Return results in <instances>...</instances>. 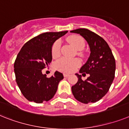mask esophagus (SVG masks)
Masks as SVG:
<instances>
[{
    "label": "esophagus",
    "instance_id": "esophagus-1",
    "mask_svg": "<svg viewBox=\"0 0 129 129\" xmlns=\"http://www.w3.org/2000/svg\"><path fill=\"white\" fill-rule=\"evenodd\" d=\"M70 75L69 74V73H63V76H64L65 77H69Z\"/></svg>",
    "mask_w": 129,
    "mask_h": 129
}]
</instances>
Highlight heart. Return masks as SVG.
Listing matches in <instances>:
<instances>
[{
  "label": "heart",
  "instance_id": "heart-1",
  "mask_svg": "<svg viewBox=\"0 0 129 129\" xmlns=\"http://www.w3.org/2000/svg\"><path fill=\"white\" fill-rule=\"evenodd\" d=\"M69 43L77 50H81L84 48L85 46V41L81 36L74 35L71 36L68 39ZM60 48H61V43L59 41H56L52 46L51 52L53 57H58L60 54ZM81 62L80 59L77 58H59L55 62V68L60 71H66V72H71L74 71L77 67L81 65Z\"/></svg>",
  "mask_w": 129,
  "mask_h": 129
}]
</instances>
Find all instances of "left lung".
Masks as SVG:
<instances>
[{
    "instance_id": "obj_1",
    "label": "left lung",
    "mask_w": 129,
    "mask_h": 129,
    "mask_svg": "<svg viewBox=\"0 0 129 129\" xmlns=\"http://www.w3.org/2000/svg\"><path fill=\"white\" fill-rule=\"evenodd\" d=\"M70 32L81 35L90 50L88 60L79 71L89 74V77L83 81L81 75L76 73L78 81L71 87L72 93L82 103H94L106 94L112 84L115 71L114 56L106 41L92 31L81 28Z\"/></svg>"
}]
</instances>
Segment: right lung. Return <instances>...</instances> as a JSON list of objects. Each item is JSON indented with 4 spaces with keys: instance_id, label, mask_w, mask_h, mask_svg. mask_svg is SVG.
Masks as SVG:
<instances>
[{
    "instance_id": "right-lung-1",
    "label": "right lung",
    "mask_w": 129,
    "mask_h": 129,
    "mask_svg": "<svg viewBox=\"0 0 129 129\" xmlns=\"http://www.w3.org/2000/svg\"><path fill=\"white\" fill-rule=\"evenodd\" d=\"M68 31L46 32L31 39L23 46L14 62L16 81L25 98L30 102L43 103L56 94L63 74L56 71L51 77H46L42 70L52 59L51 49L55 41Z\"/></svg>"
}]
</instances>
